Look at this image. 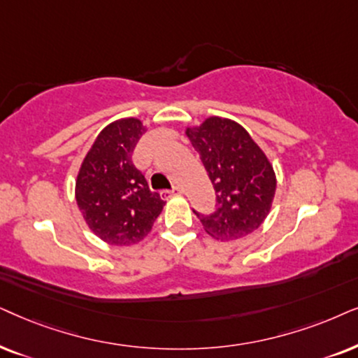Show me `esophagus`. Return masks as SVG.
<instances>
[{
    "mask_svg": "<svg viewBox=\"0 0 358 358\" xmlns=\"http://www.w3.org/2000/svg\"><path fill=\"white\" fill-rule=\"evenodd\" d=\"M165 194H182L183 193V189L180 188V187H175L173 189H170V192H164Z\"/></svg>",
    "mask_w": 358,
    "mask_h": 358,
    "instance_id": "1",
    "label": "esophagus"
}]
</instances>
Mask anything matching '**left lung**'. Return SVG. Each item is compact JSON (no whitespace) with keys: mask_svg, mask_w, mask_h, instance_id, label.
I'll list each match as a JSON object with an SVG mask.
<instances>
[{"mask_svg":"<svg viewBox=\"0 0 358 358\" xmlns=\"http://www.w3.org/2000/svg\"><path fill=\"white\" fill-rule=\"evenodd\" d=\"M185 132L216 192L217 208L211 216L194 213L204 231L217 241L252 234L268 216L276 192V175L268 157L232 119L209 116Z\"/></svg>","mask_w":358,"mask_h":358,"instance_id":"8db88e82","label":"left lung"}]
</instances>
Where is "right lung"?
<instances>
[{
	"label": "right lung",
	"instance_id": "add662e5",
	"mask_svg": "<svg viewBox=\"0 0 358 358\" xmlns=\"http://www.w3.org/2000/svg\"><path fill=\"white\" fill-rule=\"evenodd\" d=\"M145 131L137 117L108 124L76 175V206L93 234L109 245L139 244L165 206L132 164V152Z\"/></svg>",
	"mask_w": 358,
	"mask_h": 358
}]
</instances>
